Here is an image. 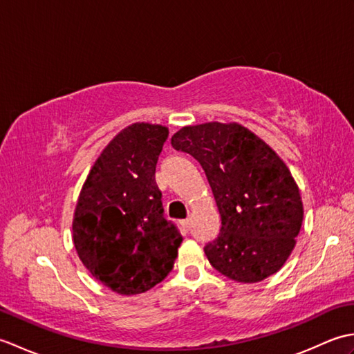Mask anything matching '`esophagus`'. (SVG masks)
Segmentation results:
<instances>
[{"label": "esophagus", "mask_w": 354, "mask_h": 354, "mask_svg": "<svg viewBox=\"0 0 354 354\" xmlns=\"http://www.w3.org/2000/svg\"><path fill=\"white\" fill-rule=\"evenodd\" d=\"M181 227H183L184 230H189V228H190V219H184V221H181Z\"/></svg>", "instance_id": "34e87169"}]
</instances>
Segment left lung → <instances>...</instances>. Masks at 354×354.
Returning <instances> with one entry per match:
<instances>
[{"instance_id":"8db88e82","label":"left lung","mask_w":354,"mask_h":354,"mask_svg":"<svg viewBox=\"0 0 354 354\" xmlns=\"http://www.w3.org/2000/svg\"><path fill=\"white\" fill-rule=\"evenodd\" d=\"M173 149L205 171L222 227L204 248L212 266L239 283L275 274L295 248L303 202L288 165L257 135L237 123L185 126Z\"/></svg>"}]
</instances>
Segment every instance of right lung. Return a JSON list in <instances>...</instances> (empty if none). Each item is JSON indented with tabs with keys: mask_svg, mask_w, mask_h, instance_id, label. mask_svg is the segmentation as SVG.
<instances>
[{
	"mask_svg": "<svg viewBox=\"0 0 354 354\" xmlns=\"http://www.w3.org/2000/svg\"><path fill=\"white\" fill-rule=\"evenodd\" d=\"M169 129L133 123L97 158L79 194L73 242L91 275L122 295L162 281L183 242L164 217L155 167Z\"/></svg>",
	"mask_w": 354,
	"mask_h": 354,
	"instance_id": "1",
	"label": "right lung"
}]
</instances>
